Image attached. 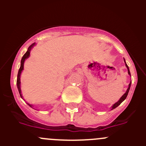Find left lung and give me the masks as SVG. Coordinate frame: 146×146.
Returning <instances> with one entry per match:
<instances>
[{
	"label": "left lung",
	"instance_id": "1",
	"mask_svg": "<svg viewBox=\"0 0 146 146\" xmlns=\"http://www.w3.org/2000/svg\"><path fill=\"white\" fill-rule=\"evenodd\" d=\"M123 60H124L125 64H126V67L127 68V69H128V73H129V76H131V73H130V70H129V66H127V64H126V61H125V59H124V58H123ZM131 85V81L130 83H129V88H128V89H127V90H126V92H125V93L123 94V95H122V97H121V98H120V99H119V100L118 102H116L115 104H113L112 106H111V110H114V109H115L116 107H118L119 105H120L121 103L122 102H123V100H125V99H126V97H127V95H128V93H129V90H130Z\"/></svg>",
	"mask_w": 146,
	"mask_h": 146
}]
</instances>
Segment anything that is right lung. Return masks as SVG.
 I'll use <instances>...</instances> for the list:
<instances>
[{"label": "right lung", "mask_w": 146, "mask_h": 146, "mask_svg": "<svg viewBox=\"0 0 146 146\" xmlns=\"http://www.w3.org/2000/svg\"><path fill=\"white\" fill-rule=\"evenodd\" d=\"M35 45V43H33L32 44H31L30 46H29V48H28V49L27 51V52H26L25 54H24V56H23V58H22V59H21V64H20V69H19V70H18V73H17V89H18V91H19V93H20V97H21L22 98H23V95H22V94H21V89H20V76H21L22 71H23V70L24 69V63H25V60L27 59L28 57L29 56V55H30L31 49L33 48V46ZM27 104L30 107L33 108V107H33V105H32V104H28V103H27Z\"/></svg>", "instance_id": "1"}]
</instances>
